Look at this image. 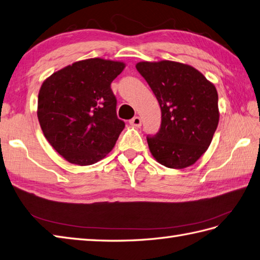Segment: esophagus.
Returning <instances> with one entry per match:
<instances>
[{
  "label": "esophagus",
  "instance_id": "esophagus-1",
  "mask_svg": "<svg viewBox=\"0 0 260 260\" xmlns=\"http://www.w3.org/2000/svg\"><path fill=\"white\" fill-rule=\"evenodd\" d=\"M130 124L131 125H134V126H140L141 125V119H140V117H135V118H132L131 120H130Z\"/></svg>",
  "mask_w": 260,
  "mask_h": 260
}]
</instances>
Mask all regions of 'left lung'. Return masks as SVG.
Returning a JSON list of instances; mask_svg holds the SVG:
<instances>
[{
	"label": "left lung",
	"mask_w": 260,
	"mask_h": 260,
	"mask_svg": "<svg viewBox=\"0 0 260 260\" xmlns=\"http://www.w3.org/2000/svg\"><path fill=\"white\" fill-rule=\"evenodd\" d=\"M161 108V126L148 136L151 154L162 166L184 169L205 153L216 131L219 111L215 86L194 67L178 61H140Z\"/></svg>",
	"instance_id": "left-lung-1"
}]
</instances>
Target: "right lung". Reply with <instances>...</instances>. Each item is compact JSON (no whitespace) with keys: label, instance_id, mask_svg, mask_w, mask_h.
<instances>
[{"label":"right lung","instance_id":"obj_1","mask_svg":"<svg viewBox=\"0 0 260 260\" xmlns=\"http://www.w3.org/2000/svg\"><path fill=\"white\" fill-rule=\"evenodd\" d=\"M122 61L90 58L76 61L43 82L37 117L49 144L77 166L100 161L115 147L124 128L117 117L111 82Z\"/></svg>","mask_w":260,"mask_h":260}]
</instances>
